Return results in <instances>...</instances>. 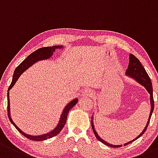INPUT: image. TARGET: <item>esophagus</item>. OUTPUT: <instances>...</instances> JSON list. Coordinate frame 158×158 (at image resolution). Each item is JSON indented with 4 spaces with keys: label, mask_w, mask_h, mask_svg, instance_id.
Segmentation results:
<instances>
[{
    "label": "esophagus",
    "mask_w": 158,
    "mask_h": 158,
    "mask_svg": "<svg viewBox=\"0 0 158 158\" xmlns=\"http://www.w3.org/2000/svg\"><path fill=\"white\" fill-rule=\"evenodd\" d=\"M82 96H89V97H92V96L94 94V92L93 90H92V89H86L82 92Z\"/></svg>",
    "instance_id": "esophagus-1"
}]
</instances>
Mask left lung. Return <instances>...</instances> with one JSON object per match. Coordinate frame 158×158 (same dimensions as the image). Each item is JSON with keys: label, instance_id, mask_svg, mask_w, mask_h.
<instances>
[{"label": "left lung", "instance_id": "left-lung-1", "mask_svg": "<svg viewBox=\"0 0 158 158\" xmlns=\"http://www.w3.org/2000/svg\"><path fill=\"white\" fill-rule=\"evenodd\" d=\"M127 75L131 76V77L134 78V79H135L136 81H138L139 83H141L142 85H144V87L147 89V91L148 92L149 94H150L151 112H150V116H149V118H148V120L147 124H146L145 129H144V130L142 131V133H141L139 136H137L135 139H133V140L131 141V142H127V143H126L125 145H128V144L134 142V141H135L136 139H139V137H141V136L145 133L146 129H147L148 127L149 122H150V119H151V117H152V113H153V110H154V98H153V89H152V81H151L150 77H149V76L148 75L147 72L145 71L144 66L142 65V64H141L140 61L139 60V59H138L135 56H134L132 54H129V66H128V69H127ZM92 130H93V132H94L96 139H97L98 140L100 141L101 142L104 143V145L110 146V147H113V148H120L123 146V145H111V144H109L108 142H105L104 140H103L100 136L98 135L97 132H96V130L94 129L93 121H92Z\"/></svg>", "mask_w": 158, "mask_h": 158}]
</instances>
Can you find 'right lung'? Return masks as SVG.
<instances>
[{
	"mask_svg": "<svg viewBox=\"0 0 158 158\" xmlns=\"http://www.w3.org/2000/svg\"><path fill=\"white\" fill-rule=\"evenodd\" d=\"M62 48V46H52V47H44V48H41L36 50L35 51L32 52L30 55L28 56L24 60L19 64L17 67L16 68L14 71V73H13V79H12V82H11L10 85L9 86L8 88V91L9 92L11 88L14 85V84L16 83V80L18 79V78L19 77L21 74L24 72L26 69H27L29 66H31L33 64H35L37 61L41 60H44V59H48L50 57H51V55L53 54L54 51H55L56 48ZM78 102V99L76 98L74 100H73L71 102H69L67 105L66 106V107L64 108V111H63L62 114H61L60 119V122L58 123L57 127L55 128L53 131L50 132L49 133L44 134V135H41L39 136H33V135H28V134L25 133L23 132L16 124L14 123V122L13 121V119H11L10 117V99H9V92H7V114H8V118H9L10 121L11 122V123L16 127V129L22 134L23 135H24L25 137H26L27 139H30V140L32 141H44L45 139H50V138H52L54 136H56L61 131V129H63L66 123V119H67V115L68 113H69V110L74 107L76 105V103Z\"/></svg>",
	"mask_w": 158,
	"mask_h": 158,
	"instance_id": "add662e5",
	"label": "right lung"
}]
</instances>
